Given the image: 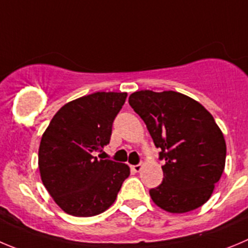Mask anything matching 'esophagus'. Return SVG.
I'll return each mask as SVG.
<instances>
[{
    "label": "esophagus",
    "instance_id": "34e87169",
    "mask_svg": "<svg viewBox=\"0 0 248 248\" xmlns=\"http://www.w3.org/2000/svg\"><path fill=\"white\" fill-rule=\"evenodd\" d=\"M143 168V164H137V165H132L131 169L132 171H135V172H138V171H140V169Z\"/></svg>",
    "mask_w": 248,
    "mask_h": 248
}]
</instances>
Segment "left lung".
<instances>
[{
  "mask_svg": "<svg viewBox=\"0 0 248 248\" xmlns=\"http://www.w3.org/2000/svg\"><path fill=\"white\" fill-rule=\"evenodd\" d=\"M128 103L165 160L163 182L149 191L153 202L170 213L204 204L225 168V140L214 117L198 101L172 90H140Z\"/></svg>",
  "mask_w": 248,
  "mask_h": 248,
  "instance_id": "obj_1",
  "label": "left lung"
}]
</instances>
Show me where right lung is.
<instances>
[{"label": "right lung", "instance_id": "add662e5", "mask_svg": "<svg viewBox=\"0 0 248 248\" xmlns=\"http://www.w3.org/2000/svg\"><path fill=\"white\" fill-rule=\"evenodd\" d=\"M127 93L98 92L62 106L39 148L41 180L62 210L75 217L105 212L129 176L126 164L98 159Z\"/></svg>", "mask_w": 248, "mask_h": 248}]
</instances>
